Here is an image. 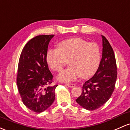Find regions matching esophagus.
Here are the masks:
<instances>
[{
  "label": "esophagus",
  "instance_id": "obj_1",
  "mask_svg": "<svg viewBox=\"0 0 130 130\" xmlns=\"http://www.w3.org/2000/svg\"><path fill=\"white\" fill-rule=\"evenodd\" d=\"M65 85L68 86L69 88H73V87L75 86V84H73V83H66L65 84Z\"/></svg>",
  "mask_w": 130,
  "mask_h": 130
}]
</instances>
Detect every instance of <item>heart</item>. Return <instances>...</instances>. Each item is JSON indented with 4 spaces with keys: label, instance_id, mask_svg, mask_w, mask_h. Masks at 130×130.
I'll use <instances>...</instances> for the list:
<instances>
[{
    "label": "heart",
    "instance_id": "heart-1",
    "mask_svg": "<svg viewBox=\"0 0 130 130\" xmlns=\"http://www.w3.org/2000/svg\"><path fill=\"white\" fill-rule=\"evenodd\" d=\"M101 55L98 44L75 38L61 41L58 49H49L46 61L51 69L60 72L70 60V66L57 77L59 81L70 82L80 76L88 78L94 75L99 66Z\"/></svg>",
    "mask_w": 130,
    "mask_h": 130
}]
</instances>
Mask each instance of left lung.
<instances>
[{
	"mask_svg": "<svg viewBox=\"0 0 130 130\" xmlns=\"http://www.w3.org/2000/svg\"><path fill=\"white\" fill-rule=\"evenodd\" d=\"M102 38V56L99 68L93 76L83 86V92L76 99L84 109H99L110 98L117 77L115 54L108 40Z\"/></svg>",
	"mask_w": 130,
	"mask_h": 130,
	"instance_id": "1",
	"label": "left lung"
}]
</instances>
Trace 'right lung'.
I'll return each mask as SVG.
<instances>
[{"instance_id": "obj_1", "label": "right lung", "mask_w": 130, "mask_h": 130, "mask_svg": "<svg viewBox=\"0 0 130 130\" xmlns=\"http://www.w3.org/2000/svg\"><path fill=\"white\" fill-rule=\"evenodd\" d=\"M54 36L39 35L29 40L22 50L17 83L23 102L36 113L44 112L55 100V89L51 86L53 76L46 61L48 45Z\"/></svg>"}]
</instances>
